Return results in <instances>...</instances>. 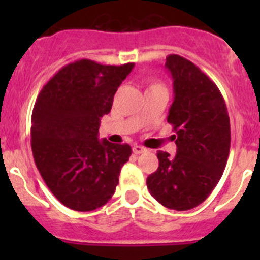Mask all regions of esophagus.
Masks as SVG:
<instances>
[{
    "mask_svg": "<svg viewBox=\"0 0 260 260\" xmlns=\"http://www.w3.org/2000/svg\"><path fill=\"white\" fill-rule=\"evenodd\" d=\"M132 151L135 154H141V153H145V152H147V148H145V147H142V146L136 145V146H133Z\"/></svg>",
    "mask_w": 260,
    "mask_h": 260,
    "instance_id": "obj_1",
    "label": "esophagus"
}]
</instances>
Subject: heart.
<instances>
[{
  "label": "heart",
  "mask_w": 260,
  "mask_h": 260,
  "mask_svg": "<svg viewBox=\"0 0 260 260\" xmlns=\"http://www.w3.org/2000/svg\"><path fill=\"white\" fill-rule=\"evenodd\" d=\"M157 88H165L164 85H162L161 83H158V81H149L148 84V88H147V90H152V89H157Z\"/></svg>",
  "instance_id": "obj_1"
}]
</instances>
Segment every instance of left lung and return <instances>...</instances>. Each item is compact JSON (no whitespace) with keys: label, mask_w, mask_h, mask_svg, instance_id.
Returning <instances> with one entry per match:
<instances>
[{"label":"left lung","mask_w":260,"mask_h":260,"mask_svg":"<svg viewBox=\"0 0 260 260\" xmlns=\"http://www.w3.org/2000/svg\"><path fill=\"white\" fill-rule=\"evenodd\" d=\"M174 103L167 122L174 127L177 153L158 151V169L147 177L149 193L167 209L196 208L209 198L226 166L230 119L216 84L193 62L169 55Z\"/></svg>","instance_id":"left-lung-1"}]
</instances>
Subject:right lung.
I'll use <instances>...</instances> for the list:
<instances>
[{"label":"right lung","mask_w":260,"mask_h":260,"mask_svg":"<svg viewBox=\"0 0 260 260\" xmlns=\"http://www.w3.org/2000/svg\"><path fill=\"white\" fill-rule=\"evenodd\" d=\"M135 64L89 59L65 65L44 85L31 117V148L52 195L75 211H93L113 196L129 145L98 140L101 118Z\"/></svg>","instance_id":"1"}]
</instances>
